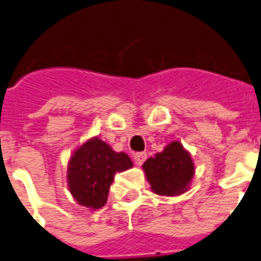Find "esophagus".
Wrapping results in <instances>:
<instances>
[{
	"label": "esophagus",
	"instance_id": "esophagus-1",
	"mask_svg": "<svg viewBox=\"0 0 261 261\" xmlns=\"http://www.w3.org/2000/svg\"><path fill=\"white\" fill-rule=\"evenodd\" d=\"M146 158H147V154H146V152H135V154H134L135 165L141 166V165L146 161Z\"/></svg>",
	"mask_w": 261,
	"mask_h": 261
}]
</instances>
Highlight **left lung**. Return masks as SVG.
<instances>
[{"label": "left lung", "mask_w": 261, "mask_h": 261, "mask_svg": "<svg viewBox=\"0 0 261 261\" xmlns=\"http://www.w3.org/2000/svg\"><path fill=\"white\" fill-rule=\"evenodd\" d=\"M146 178L158 196H178L185 193L194 175L192 156L179 142H171L143 164Z\"/></svg>", "instance_id": "1"}]
</instances>
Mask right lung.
Listing matches in <instances>:
<instances>
[{
	"label": "right lung",
	"mask_w": 261,
	"mask_h": 261,
	"mask_svg": "<svg viewBox=\"0 0 261 261\" xmlns=\"http://www.w3.org/2000/svg\"><path fill=\"white\" fill-rule=\"evenodd\" d=\"M133 167L126 152H115L106 142L92 138L73 152L68 164L69 192L77 204L99 209L107 202L118 171Z\"/></svg>",
	"instance_id": "right-lung-1"
}]
</instances>
